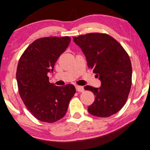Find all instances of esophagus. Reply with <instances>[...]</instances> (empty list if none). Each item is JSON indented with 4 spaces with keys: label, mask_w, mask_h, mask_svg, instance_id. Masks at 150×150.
I'll use <instances>...</instances> for the list:
<instances>
[{
    "label": "esophagus",
    "mask_w": 150,
    "mask_h": 150,
    "mask_svg": "<svg viewBox=\"0 0 150 150\" xmlns=\"http://www.w3.org/2000/svg\"><path fill=\"white\" fill-rule=\"evenodd\" d=\"M75 88H76V91H78V92H83L84 91V89L83 86H75Z\"/></svg>",
    "instance_id": "34e87169"
}]
</instances>
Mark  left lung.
<instances>
[{"mask_svg": "<svg viewBox=\"0 0 150 150\" xmlns=\"http://www.w3.org/2000/svg\"><path fill=\"white\" fill-rule=\"evenodd\" d=\"M73 40L85 55L88 67L101 82L100 88L84 86L95 96L88 112L98 117L115 114L125 105L131 87L132 66L127 52L105 33H88L73 37Z\"/></svg>", "mask_w": 150, "mask_h": 150, "instance_id": "1", "label": "left lung"}]
</instances>
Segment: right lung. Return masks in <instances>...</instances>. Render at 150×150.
Returning <instances> with one entry per match:
<instances>
[{
    "instance_id": "right-lung-1",
    "label": "right lung",
    "mask_w": 150,
    "mask_h": 150,
    "mask_svg": "<svg viewBox=\"0 0 150 150\" xmlns=\"http://www.w3.org/2000/svg\"><path fill=\"white\" fill-rule=\"evenodd\" d=\"M70 42L68 36L37 39L19 59L16 74L19 95L27 109L41 122L53 123L63 118L76 91L73 84L54 85L47 76Z\"/></svg>"
}]
</instances>
